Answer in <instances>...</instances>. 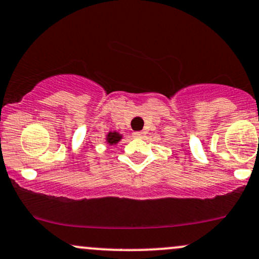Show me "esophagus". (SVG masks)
Wrapping results in <instances>:
<instances>
[{"mask_svg":"<svg viewBox=\"0 0 259 259\" xmlns=\"http://www.w3.org/2000/svg\"><path fill=\"white\" fill-rule=\"evenodd\" d=\"M133 136H134V138H143L144 133L143 132H135V133H133Z\"/></svg>","mask_w":259,"mask_h":259,"instance_id":"obj_1","label":"esophagus"}]
</instances>
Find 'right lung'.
<instances>
[{
    "mask_svg": "<svg viewBox=\"0 0 259 259\" xmlns=\"http://www.w3.org/2000/svg\"><path fill=\"white\" fill-rule=\"evenodd\" d=\"M123 139V135L118 132H109L106 135V143L109 145V146H113V145L118 144L119 141Z\"/></svg>",
    "mask_w": 259,
    "mask_h": 259,
    "instance_id": "obj_1",
    "label": "right lung"
}]
</instances>
